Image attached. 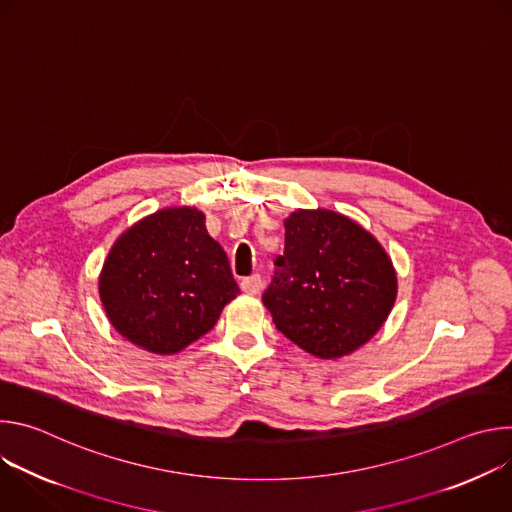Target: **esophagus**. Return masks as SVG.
<instances>
[{
  "mask_svg": "<svg viewBox=\"0 0 512 512\" xmlns=\"http://www.w3.org/2000/svg\"><path fill=\"white\" fill-rule=\"evenodd\" d=\"M261 287H263V281H261V275H257V273L241 279V289L245 291V294H249V296H257L259 291H261Z\"/></svg>",
  "mask_w": 512,
  "mask_h": 512,
  "instance_id": "1",
  "label": "esophagus"
}]
</instances>
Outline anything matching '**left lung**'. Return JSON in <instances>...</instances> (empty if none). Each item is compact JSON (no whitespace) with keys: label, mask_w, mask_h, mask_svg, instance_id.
Returning a JSON list of instances; mask_svg holds the SVG:
<instances>
[{"label":"left lung","mask_w":512,"mask_h":512,"mask_svg":"<svg viewBox=\"0 0 512 512\" xmlns=\"http://www.w3.org/2000/svg\"><path fill=\"white\" fill-rule=\"evenodd\" d=\"M285 249L263 304L277 330L306 352L340 358L369 342L397 298V273L381 243L334 210L285 218Z\"/></svg>","instance_id":"8db88e82"}]
</instances>
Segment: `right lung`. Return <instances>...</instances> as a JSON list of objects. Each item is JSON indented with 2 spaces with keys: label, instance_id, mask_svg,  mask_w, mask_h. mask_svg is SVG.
I'll use <instances>...</instances> for the list:
<instances>
[{
  "label": "right lung",
  "instance_id": "add662e5",
  "mask_svg": "<svg viewBox=\"0 0 512 512\" xmlns=\"http://www.w3.org/2000/svg\"><path fill=\"white\" fill-rule=\"evenodd\" d=\"M99 294L113 328L129 342L176 354L216 324L237 298L227 253L190 206L141 218L111 247Z\"/></svg>",
  "mask_w": 512,
  "mask_h": 512
}]
</instances>
